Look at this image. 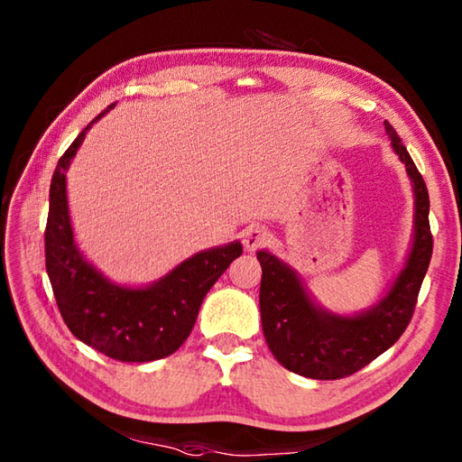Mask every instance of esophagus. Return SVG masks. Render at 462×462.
<instances>
[{"label": "esophagus", "instance_id": "1", "mask_svg": "<svg viewBox=\"0 0 462 462\" xmlns=\"http://www.w3.org/2000/svg\"><path fill=\"white\" fill-rule=\"evenodd\" d=\"M268 236H270V232L263 228V226H250V228L244 230V234H242L244 248H246V252H256L260 246L266 244Z\"/></svg>", "mask_w": 462, "mask_h": 462}]
</instances>
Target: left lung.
Listing matches in <instances>:
<instances>
[{"mask_svg":"<svg viewBox=\"0 0 462 462\" xmlns=\"http://www.w3.org/2000/svg\"><path fill=\"white\" fill-rule=\"evenodd\" d=\"M385 133L413 182L415 228L413 246L403 270L375 306L356 316H337L323 310L303 288L296 270L266 250L258 252L263 337L273 357L298 375L321 381L353 375L393 346L413 318L420 283L433 254L429 192L405 144L387 121Z\"/></svg>","mask_w":462,"mask_h":462,"instance_id":"1","label":"left lung"}]
</instances>
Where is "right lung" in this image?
Listing matches in <instances>:
<instances>
[{"mask_svg":"<svg viewBox=\"0 0 462 462\" xmlns=\"http://www.w3.org/2000/svg\"><path fill=\"white\" fill-rule=\"evenodd\" d=\"M115 106L95 116L63 152L49 189L45 268L61 318L77 339L116 361H154L171 356L190 336L200 303L226 268L242 254L230 242L194 254L144 288L116 286L83 258L73 238L65 172L87 131Z\"/></svg>","mask_w":462,"mask_h":462,"instance_id":"right-lung-1","label":"right lung"}]
</instances>
